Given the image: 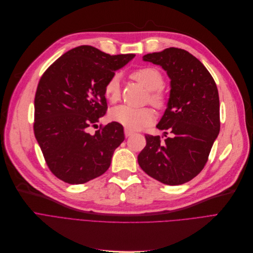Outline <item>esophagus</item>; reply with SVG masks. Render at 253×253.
<instances>
[{"mask_svg": "<svg viewBox=\"0 0 253 253\" xmlns=\"http://www.w3.org/2000/svg\"><path fill=\"white\" fill-rule=\"evenodd\" d=\"M133 134H134V133H133V131H131L130 129H128V128H126V129H125V135H126V137H129V136H131Z\"/></svg>", "mask_w": 253, "mask_h": 253, "instance_id": "obj_1", "label": "esophagus"}]
</instances>
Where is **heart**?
<instances>
[{
	"label": "heart",
	"mask_w": 253,
	"mask_h": 253,
	"mask_svg": "<svg viewBox=\"0 0 253 253\" xmlns=\"http://www.w3.org/2000/svg\"><path fill=\"white\" fill-rule=\"evenodd\" d=\"M130 78L139 82L148 91V100L156 108H163L166 104V97L160 89L164 85V76L161 72L153 67L141 68L130 74ZM106 99L115 103L120 98L119 79L113 76L107 81L104 87ZM111 118L114 122L123 125L128 129H139L153 123L154 114L150 108H131L127 106H118L111 110Z\"/></svg>",
	"instance_id": "1"
}]
</instances>
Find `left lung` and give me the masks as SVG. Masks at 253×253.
<instances>
[{
    "instance_id": "1",
    "label": "left lung",
    "mask_w": 253,
    "mask_h": 253,
    "mask_svg": "<svg viewBox=\"0 0 253 253\" xmlns=\"http://www.w3.org/2000/svg\"><path fill=\"white\" fill-rule=\"evenodd\" d=\"M143 61L160 65L171 79L167 109L156 127L168 129L172 137L162 141L160 136L145 135L138 163L164 184H183L204 169L219 134L217 86L206 67L184 49L166 48L144 55Z\"/></svg>"
}]
</instances>
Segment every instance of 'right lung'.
Wrapping results in <instances>:
<instances>
[{"mask_svg":"<svg viewBox=\"0 0 253 253\" xmlns=\"http://www.w3.org/2000/svg\"><path fill=\"white\" fill-rule=\"evenodd\" d=\"M135 54L110 55L88 45L64 53L42 75L35 95L34 133L49 170L69 184L104 174L125 140L112 122L90 135L107 111L104 87Z\"/></svg>","mask_w":253,"mask_h":253,"instance_id":"right-lung-1","label":"right lung"}]
</instances>
